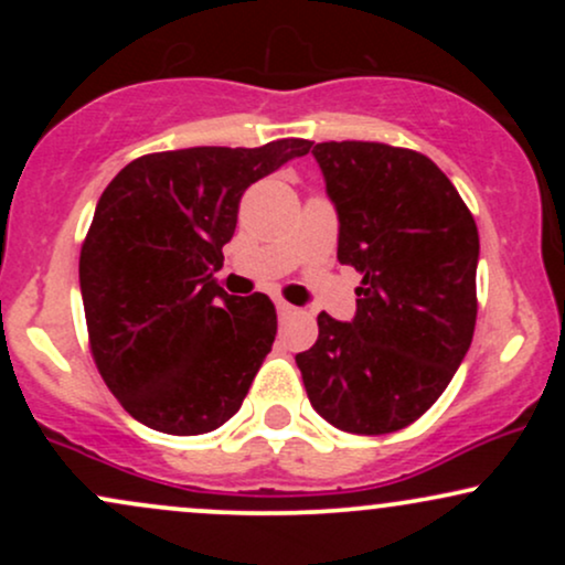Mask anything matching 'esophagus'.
Returning a JSON list of instances; mask_svg holds the SVG:
<instances>
[{"mask_svg":"<svg viewBox=\"0 0 565 565\" xmlns=\"http://www.w3.org/2000/svg\"><path fill=\"white\" fill-rule=\"evenodd\" d=\"M295 305H289V302H284V300H276V313H278V319H289V316H295Z\"/></svg>","mask_w":565,"mask_h":565,"instance_id":"1","label":"esophagus"}]
</instances>
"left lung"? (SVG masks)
<instances>
[{"instance_id":"1","label":"left lung","mask_w":565,"mask_h":565,"mask_svg":"<svg viewBox=\"0 0 565 565\" xmlns=\"http://www.w3.org/2000/svg\"><path fill=\"white\" fill-rule=\"evenodd\" d=\"M340 220L337 260L361 276L355 316L319 313L297 353L310 406L355 436L412 425L462 364L476 329L478 228L430 159L385 142L313 148Z\"/></svg>"}]
</instances>
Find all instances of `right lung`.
<instances>
[{"label": "right lung", "mask_w": 565, "mask_h": 565, "mask_svg": "<svg viewBox=\"0 0 565 565\" xmlns=\"http://www.w3.org/2000/svg\"><path fill=\"white\" fill-rule=\"evenodd\" d=\"M313 142L199 146L140 157L103 191L79 257L89 348L138 423L170 436L217 430L242 408L276 340L268 297L212 278L252 183Z\"/></svg>", "instance_id": "obj_1"}]
</instances>
